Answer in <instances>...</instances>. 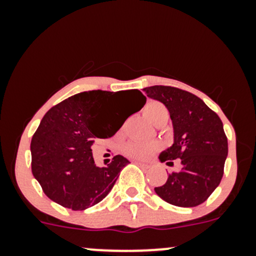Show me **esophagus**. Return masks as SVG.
Returning a JSON list of instances; mask_svg holds the SVG:
<instances>
[{"mask_svg":"<svg viewBox=\"0 0 256 256\" xmlns=\"http://www.w3.org/2000/svg\"><path fill=\"white\" fill-rule=\"evenodd\" d=\"M134 162H136L137 165L140 167H149V165H146V164H143V162H140V161H134Z\"/></svg>","mask_w":256,"mask_h":256,"instance_id":"obj_1","label":"esophagus"}]
</instances>
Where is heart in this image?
I'll return each mask as SVG.
<instances>
[{"mask_svg":"<svg viewBox=\"0 0 256 256\" xmlns=\"http://www.w3.org/2000/svg\"><path fill=\"white\" fill-rule=\"evenodd\" d=\"M144 114L150 120L152 124L155 126H162L167 122L170 118V112L164 104L158 101H149L144 106ZM158 149V143H142V142H128L122 146V152L128 155V158H149L152 152H155Z\"/></svg>","mask_w":256,"mask_h":256,"instance_id":"obj_1","label":"heart"}]
</instances>
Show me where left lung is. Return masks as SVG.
Returning a JSON list of instances; mask_svg holds the SVG:
<instances>
[{
  "mask_svg": "<svg viewBox=\"0 0 256 256\" xmlns=\"http://www.w3.org/2000/svg\"><path fill=\"white\" fill-rule=\"evenodd\" d=\"M150 98L166 106L171 116L174 143L160 154L161 162L180 170L168 174L166 183L155 188L164 201L178 207L204 204L220 184L228 156V137L218 114L194 94L178 88H146Z\"/></svg>",
  "mask_w": 256,
  "mask_h": 256,
  "instance_id": "1",
  "label": "left lung"
}]
</instances>
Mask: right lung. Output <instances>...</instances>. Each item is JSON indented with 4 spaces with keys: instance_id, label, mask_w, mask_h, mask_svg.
Wrapping results in <instances>:
<instances>
[{
    "instance_id": "right-lung-1",
    "label": "right lung",
    "mask_w": 256,
    "mask_h": 256,
    "mask_svg": "<svg viewBox=\"0 0 256 256\" xmlns=\"http://www.w3.org/2000/svg\"><path fill=\"white\" fill-rule=\"evenodd\" d=\"M128 98L132 113L122 120L115 113ZM146 104L140 90L79 92L46 113L31 140L32 174L49 198L62 207L84 210L101 202L128 164L116 155L106 167L96 166L91 146L96 138L116 134L125 120Z\"/></svg>"
}]
</instances>
